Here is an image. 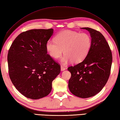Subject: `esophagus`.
<instances>
[{"mask_svg":"<svg viewBox=\"0 0 120 120\" xmlns=\"http://www.w3.org/2000/svg\"><path fill=\"white\" fill-rule=\"evenodd\" d=\"M60 69H61V71H65V70L66 69V67H65L64 66H60Z\"/></svg>","mask_w":120,"mask_h":120,"instance_id":"1","label":"esophagus"}]
</instances>
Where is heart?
I'll use <instances>...</instances> for the list:
<instances>
[{
	"mask_svg": "<svg viewBox=\"0 0 120 120\" xmlns=\"http://www.w3.org/2000/svg\"><path fill=\"white\" fill-rule=\"evenodd\" d=\"M91 45V38L88 34L65 30L58 33L55 40H49L46 42V49L54 59L60 57L64 49L65 55L61 59L63 64L70 61L73 63H78L86 57Z\"/></svg>",
	"mask_w": 120,
	"mask_h": 120,
	"instance_id": "b5f03b06",
	"label": "heart"
}]
</instances>
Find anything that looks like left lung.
<instances>
[{
  "label": "left lung",
  "mask_w": 120,
  "mask_h": 120,
  "mask_svg": "<svg viewBox=\"0 0 120 120\" xmlns=\"http://www.w3.org/2000/svg\"><path fill=\"white\" fill-rule=\"evenodd\" d=\"M81 29L89 32L92 45L82 62L67 68L71 73L68 88L74 95L87 98L99 93L107 82L112 55L109 44L100 32L90 28Z\"/></svg>",
  "instance_id": "left-lung-1"
}]
</instances>
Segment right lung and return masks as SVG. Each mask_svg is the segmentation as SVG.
I'll return each instance as SVG.
<instances>
[{"label":"right lung","mask_w":120,"mask_h":120,"mask_svg":"<svg viewBox=\"0 0 120 120\" xmlns=\"http://www.w3.org/2000/svg\"><path fill=\"white\" fill-rule=\"evenodd\" d=\"M53 29H32L20 33L8 54V71L13 85L26 98L39 99L50 93L60 66L47 54L46 44Z\"/></svg>","instance_id":"1"}]
</instances>
